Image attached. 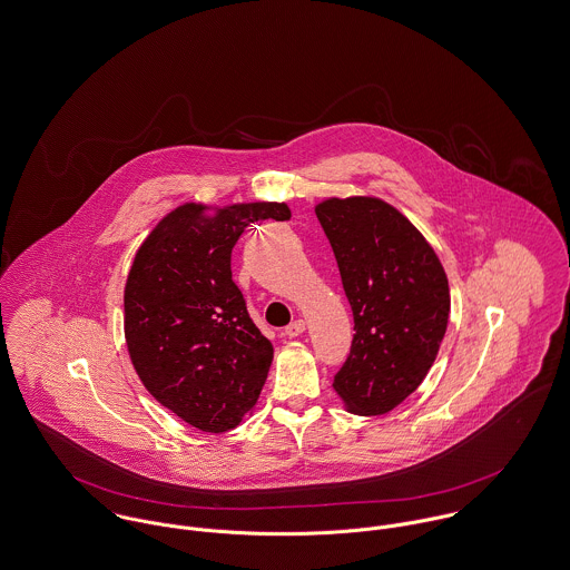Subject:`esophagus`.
Instances as JSON below:
<instances>
[{
  "label": "esophagus",
  "instance_id": "1",
  "mask_svg": "<svg viewBox=\"0 0 570 570\" xmlns=\"http://www.w3.org/2000/svg\"><path fill=\"white\" fill-rule=\"evenodd\" d=\"M304 330H306V321H302V318H297V321H293L291 325H286V330H284V334L288 336V338H297L299 334H304Z\"/></svg>",
  "mask_w": 570,
  "mask_h": 570
}]
</instances>
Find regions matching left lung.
<instances>
[{
  "label": "left lung",
  "instance_id": "8db88e82",
  "mask_svg": "<svg viewBox=\"0 0 570 570\" xmlns=\"http://www.w3.org/2000/svg\"><path fill=\"white\" fill-rule=\"evenodd\" d=\"M315 212L356 330L332 386L352 413H389L438 358L450 315L445 271L415 225L380 198H327Z\"/></svg>",
  "mask_w": 570,
  "mask_h": 570
}]
</instances>
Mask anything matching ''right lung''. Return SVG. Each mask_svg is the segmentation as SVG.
Here are the masks:
<instances>
[{"label": "right lung", "instance_id": "1", "mask_svg": "<svg viewBox=\"0 0 570 570\" xmlns=\"http://www.w3.org/2000/svg\"><path fill=\"white\" fill-rule=\"evenodd\" d=\"M286 203H238L214 214L186 203L137 249L125 288V336L148 393L205 433L236 429L268 376L273 345L232 279V249Z\"/></svg>", "mask_w": 570, "mask_h": 570}]
</instances>
